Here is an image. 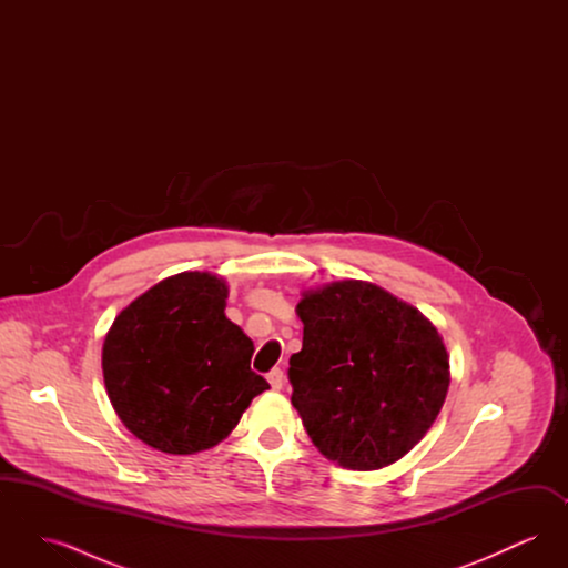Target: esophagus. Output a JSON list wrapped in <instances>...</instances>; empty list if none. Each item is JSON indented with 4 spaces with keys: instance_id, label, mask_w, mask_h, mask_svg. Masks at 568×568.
Wrapping results in <instances>:
<instances>
[{
    "instance_id": "obj_1",
    "label": "esophagus",
    "mask_w": 568,
    "mask_h": 568,
    "mask_svg": "<svg viewBox=\"0 0 568 568\" xmlns=\"http://www.w3.org/2000/svg\"><path fill=\"white\" fill-rule=\"evenodd\" d=\"M266 378H268L272 389H276V392H278V389L283 387L285 375H283V371H281V368H272L271 373L266 375Z\"/></svg>"
}]
</instances>
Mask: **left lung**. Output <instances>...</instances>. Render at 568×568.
I'll list each match as a JSON object with an SVG mask.
<instances>
[{
	"mask_svg": "<svg viewBox=\"0 0 568 568\" xmlns=\"http://www.w3.org/2000/svg\"><path fill=\"white\" fill-rule=\"evenodd\" d=\"M292 405L313 445L349 470H378L433 428L449 355L433 322L375 283L343 278L302 292Z\"/></svg>",
	"mask_w": 568,
	"mask_h": 568,
	"instance_id": "obj_1",
	"label": "left lung"
}]
</instances>
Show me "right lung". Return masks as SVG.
I'll return each instance as SVG.
<instances>
[{"instance_id":"add662e5","label":"right lung","mask_w":568,"mask_h":568,"mask_svg":"<svg viewBox=\"0 0 568 568\" xmlns=\"http://www.w3.org/2000/svg\"><path fill=\"white\" fill-rule=\"evenodd\" d=\"M227 283L179 272L110 325L102 371L110 405L149 447L191 456L219 445L271 385L251 371L253 341L225 317Z\"/></svg>"}]
</instances>
